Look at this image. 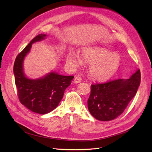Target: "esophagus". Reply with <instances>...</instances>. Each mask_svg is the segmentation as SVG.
Here are the masks:
<instances>
[{
  "label": "esophagus",
  "mask_w": 152,
  "mask_h": 152,
  "mask_svg": "<svg viewBox=\"0 0 152 152\" xmlns=\"http://www.w3.org/2000/svg\"><path fill=\"white\" fill-rule=\"evenodd\" d=\"M81 81H82L81 77H79V76H76V77H75L74 80H73V82H74L75 84H79V83H80V82Z\"/></svg>",
  "instance_id": "esophagus-1"
}]
</instances>
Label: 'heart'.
Segmentation results:
<instances>
[{"label": "heart", "mask_w": 152, "mask_h": 152, "mask_svg": "<svg viewBox=\"0 0 152 152\" xmlns=\"http://www.w3.org/2000/svg\"><path fill=\"white\" fill-rule=\"evenodd\" d=\"M82 57L91 64L89 72L91 76L99 80H107L118 72L121 66V58L118 54L99 48H89L82 50ZM66 62L71 67L76 68L82 64L79 54L71 51L68 53Z\"/></svg>", "instance_id": "heart-1"}]
</instances>
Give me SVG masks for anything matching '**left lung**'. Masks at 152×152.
Segmentation results:
<instances>
[{"label": "left lung", "mask_w": 152, "mask_h": 152, "mask_svg": "<svg viewBox=\"0 0 152 152\" xmlns=\"http://www.w3.org/2000/svg\"><path fill=\"white\" fill-rule=\"evenodd\" d=\"M140 82L141 73L138 69L129 79H115L92 84L91 94L87 100L89 112L101 121L116 118L134 97Z\"/></svg>", "instance_id": "8db88e82"}]
</instances>
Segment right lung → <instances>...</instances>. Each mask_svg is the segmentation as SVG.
Segmentation results:
<instances>
[{
    "mask_svg": "<svg viewBox=\"0 0 152 152\" xmlns=\"http://www.w3.org/2000/svg\"><path fill=\"white\" fill-rule=\"evenodd\" d=\"M46 36L41 34L32 39L18 55L13 68L21 103L31 112L42 115L50 112L58 107L63 97L64 92L74 77L61 75L54 72L36 79H29L26 76L23 69L25 56L30 52L32 44L45 39Z\"/></svg>",
    "mask_w": 152,
    "mask_h": 152,
    "instance_id": "add662e5",
    "label": "right lung"
}]
</instances>
